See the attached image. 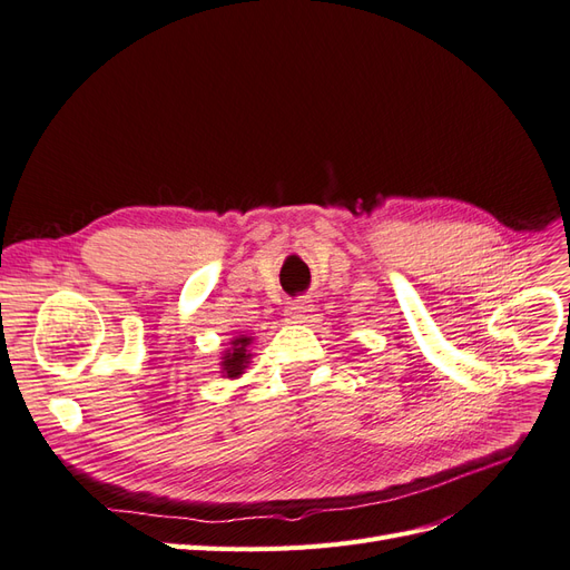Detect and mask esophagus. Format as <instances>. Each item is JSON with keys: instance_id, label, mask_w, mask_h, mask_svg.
<instances>
[{"instance_id": "1", "label": "esophagus", "mask_w": 570, "mask_h": 570, "mask_svg": "<svg viewBox=\"0 0 570 570\" xmlns=\"http://www.w3.org/2000/svg\"><path fill=\"white\" fill-rule=\"evenodd\" d=\"M308 312H312V304H308V299H304V297H299V299H295L289 304V318L295 321V323H302V321H306V316H308Z\"/></svg>"}]
</instances>
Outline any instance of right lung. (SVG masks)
<instances>
[{
  "instance_id": "add662e5",
  "label": "right lung",
  "mask_w": 570,
  "mask_h": 570,
  "mask_svg": "<svg viewBox=\"0 0 570 570\" xmlns=\"http://www.w3.org/2000/svg\"><path fill=\"white\" fill-rule=\"evenodd\" d=\"M249 337H235L233 340V350H228V354L223 356V371H226L228 377H237L243 373V368L247 366V347H249Z\"/></svg>"
}]
</instances>
